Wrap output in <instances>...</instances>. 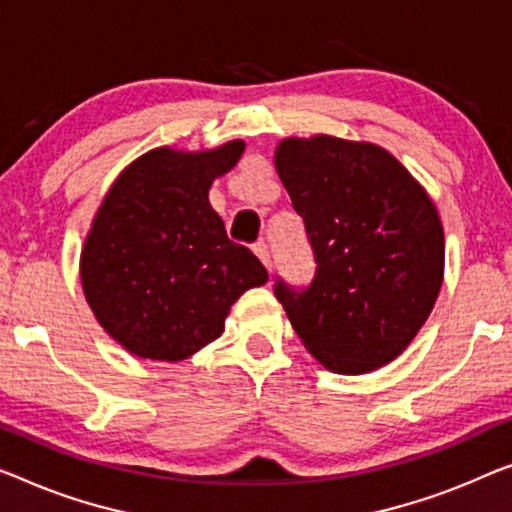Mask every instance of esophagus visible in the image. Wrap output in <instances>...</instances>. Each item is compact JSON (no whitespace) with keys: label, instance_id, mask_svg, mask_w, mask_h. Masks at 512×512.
Wrapping results in <instances>:
<instances>
[{"label":"esophagus","instance_id":"esophagus-1","mask_svg":"<svg viewBox=\"0 0 512 512\" xmlns=\"http://www.w3.org/2000/svg\"><path fill=\"white\" fill-rule=\"evenodd\" d=\"M253 253L257 255L259 262H262V264L266 266V269L271 271V255H269V248H266V243H264V241L255 243V246H253Z\"/></svg>","mask_w":512,"mask_h":512}]
</instances>
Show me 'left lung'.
I'll list each match as a JSON object with an SVG mask.
<instances>
[{
	"mask_svg": "<svg viewBox=\"0 0 512 512\" xmlns=\"http://www.w3.org/2000/svg\"><path fill=\"white\" fill-rule=\"evenodd\" d=\"M273 163L317 262L301 292L276 282L294 331L338 375L391 363L421 331L444 282V227L432 197L372 142L285 137Z\"/></svg>",
	"mask_w": 512,
	"mask_h": 512,
	"instance_id": "left-lung-1",
	"label": "left lung"
}]
</instances>
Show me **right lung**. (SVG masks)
Segmentation results:
<instances>
[{
  "label": "right lung",
  "instance_id": "add662e5",
  "mask_svg": "<svg viewBox=\"0 0 512 512\" xmlns=\"http://www.w3.org/2000/svg\"><path fill=\"white\" fill-rule=\"evenodd\" d=\"M243 140L216 149H151L105 195L80 255L91 312L126 352L177 363L225 331L232 303L269 280L227 239L209 188L239 163Z\"/></svg>",
  "mask_w": 512,
  "mask_h": 512
}]
</instances>
